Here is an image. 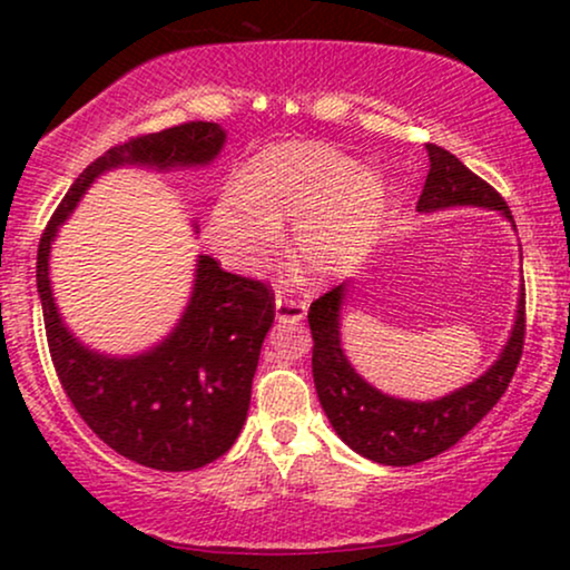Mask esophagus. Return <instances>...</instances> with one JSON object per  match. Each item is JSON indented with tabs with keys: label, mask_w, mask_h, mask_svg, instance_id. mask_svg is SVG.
I'll use <instances>...</instances> for the list:
<instances>
[{
	"label": "esophagus",
	"mask_w": 570,
	"mask_h": 570,
	"mask_svg": "<svg viewBox=\"0 0 570 570\" xmlns=\"http://www.w3.org/2000/svg\"><path fill=\"white\" fill-rule=\"evenodd\" d=\"M275 314H277V322L295 324V322H301L303 316H306V303L295 301V298H291V295L277 293V298H275Z\"/></svg>",
	"instance_id": "esophagus-1"
}]
</instances>
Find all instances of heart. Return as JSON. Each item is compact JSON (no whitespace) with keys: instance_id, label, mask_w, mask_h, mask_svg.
Masks as SVG:
<instances>
[{"instance_id":"heart-1","label":"heart","mask_w":570,"mask_h":570,"mask_svg":"<svg viewBox=\"0 0 570 570\" xmlns=\"http://www.w3.org/2000/svg\"><path fill=\"white\" fill-rule=\"evenodd\" d=\"M392 184L322 142H277L256 153L213 207L207 233L228 267L256 272L279 248V225L293 220L295 259L318 277L345 272L368 252L392 213Z\"/></svg>"}]
</instances>
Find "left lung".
<instances>
[{"instance_id": "8db88e82", "label": "left lung", "mask_w": 570, "mask_h": 570, "mask_svg": "<svg viewBox=\"0 0 570 570\" xmlns=\"http://www.w3.org/2000/svg\"><path fill=\"white\" fill-rule=\"evenodd\" d=\"M428 176L417 199V213L431 215L441 209L482 207L495 209L513 225V215L501 194L474 176L456 155L439 145H425ZM355 279L324 293L311 303L308 324L314 334V384L322 410L334 433L355 454L386 466H410L439 456L441 451L462 441L509 389L524 345V285L519 287L517 316L509 340L493 365L470 384L439 396V400H402L368 384L347 361L342 350V308Z\"/></svg>"}]
</instances>
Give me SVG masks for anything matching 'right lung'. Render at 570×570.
<instances>
[{"mask_svg":"<svg viewBox=\"0 0 570 570\" xmlns=\"http://www.w3.org/2000/svg\"><path fill=\"white\" fill-rule=\"evenodd\" d=\"M225 139L220 124L189 121L111 147L69 186L38 246V298L53 368L69 402L116 454L150 470H199L236 443L252 402L262 342L275 322V298L267 285L230 275L213 256L199 254L189 301L174 330L142 353H100L85 345L61 316L51 287V246L108 170L209 168ZM191 223L197 233V220Z\"/></svg>","mask_w":570,"mask_h":570,"instance_id":"1","label":"right lung"}]
</instances>
